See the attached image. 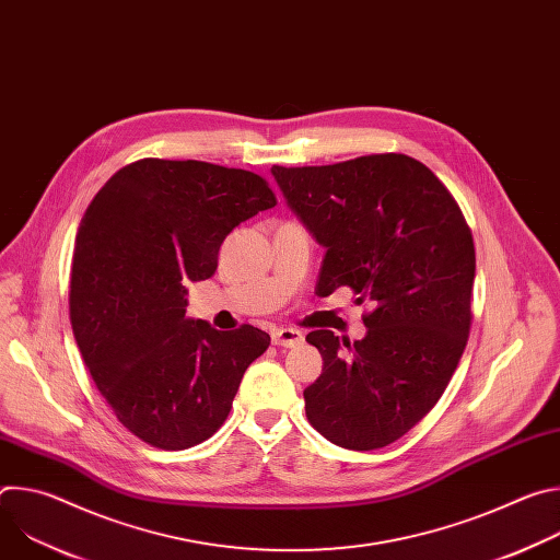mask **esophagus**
<instances>
[{"label":"esophagus","instance_id":"1","mask_svg":"<svg viewBox=\"0 0 560 560\" xmlns=\"http://www.w3.org/2000/svg\"><path fill=\"white\" fill-rule=\"evenodd\" d=\"M272 343L281 348H296L303 343V335L294 328H275L272 330Z\"/></svg>","mask_w":560,"mask_h":560}]
</instances>
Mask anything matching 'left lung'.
Segmentation results:
<instances>
[{"label": "left lung", "mask_w": 560, "mask_h": 560, "mask_svg": "<svg viewBox=\"0 0 560 560\" xmlns=\"http://www.w3.org/2000/svg\"><path fill=\"white\" fill-rule=\"evenodd\" d=\"M285 203L326 248L316 294L348 285L361 341L305 337L324 370L303 389L316 432L346 450H376L412 430L445 392L471 324L476 255L465 217L436 175L408 154L332 166H272Z\"/></svg>", "instance_id": "8db88e82"}]
</instances>
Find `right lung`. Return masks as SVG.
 <instances>
[{"label": "right lung", "mask_w": 560, "mask_h": 560, "mask_svg": "<svg viewBox=\"0 0 560 560\" xmlns=\"http://www.w3.org/2000/svg\"><path fill=\"white\" fill-rule=\"evenodd\" d=\"M275 206L255 173L141 159L106 182L79 223L72 332L121 425L152 447L210 439L270 346L259 328L221 332L186 316V285L210 279L223 238Z\"/></svg>", "instance_id": "add662e5"}]
</instances>
